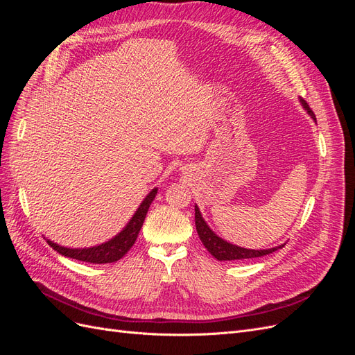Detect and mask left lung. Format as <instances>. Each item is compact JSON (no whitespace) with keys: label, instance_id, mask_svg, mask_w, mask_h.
Listing matches in <instances>:
<instances>
[{"label":"left lung","instance_id":"1","mask_svg":"<svg viewBox=\"0 0 355 355\" xmlns=\"http://www.w3.org/2000/svg\"><path fill=\"white\" fill-rule=\"evenodd\" d=\"M300 102H302L306 112L315 120V114L313 112V110L309 108V105L304 99H300ZM196 227H197L198 237H200L201 243L204 244V247H206V249L219 261L252 259V257H261V256H265V254H270V253H272L278 249H282V247H283V245L272 247V249H268V250H250V249H243V247H239V245H234L231 243L223 241L207 227V223L204 222V219L201 218V213H200L197 206H196Z\"/></svg>","mask_w":355,"mask_h":355}]
</instances>
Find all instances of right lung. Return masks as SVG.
Listing matches in <instances>:
<instances>
[{"label": "right lung", "instance_id": "1", "mask_svg": "<svg viewBox=\"0 0 355 355\" xmlns=\"http://www.w3.org/2000/svg\"><path fill=\"white\" fill-rule=\"evenodd\" d=\"M155 194H157V188L153 189L146 196V198L142 201L141 206H139L137 211L133 214V218L130 222H128L127 227L108 243L90 247V249H67V247H60L56 243H51V241H47V243L62 256L72 257V259H77V261L90 262V263L116 262L132 249V245L137 239V234L142 228L149 206H151L153 200L155 198Z\"/></svg>", "mask_w": 355, "mask_h": 355}]
</instances>
